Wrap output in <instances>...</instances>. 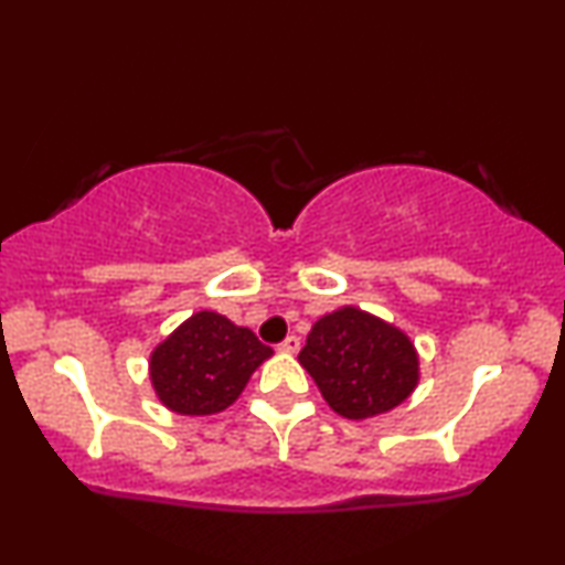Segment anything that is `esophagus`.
Listing matches in <instances>:
<instances>
[{
  "instance_id": "34e87169",
  "label": "esophagus",
  "mask_w": 565,
  "mask_h": 565,
  "mask_svg": "<svg viewBox=\"0 0 565 565\" xmlns=\"http://www.w3.org/2000/svg\"><path fill=\"white\" fill-rule=\"evenodd\" d=\"M277 350L280 352H288V354H296L300 350V339L296 334H288L282 339L280 344H277Z\"/></svg>"
}]
</instances>
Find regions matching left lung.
Returning a JSON list of instances; mask_svg holds the SVG:
<instances>
[{"instance_id":"left-lung-1","label":"left lung","mask_w":565,"mask_h":565,"mask_svg":"<svg viewBox=\"0 0 565 565\" xmlns=\"http://www.w3.org/2000/svg\"><path fill=\"white\" fill-rule=\"evenodd\" d=\"M298 360L347 419L391 412L419 381V358L404 331L350 306L313 323Z\"/></svg>"}]
</instances>
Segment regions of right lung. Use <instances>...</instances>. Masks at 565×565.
Returning <instances> with one entry per match:
<instances>
[{
  "mask_svg": "<svg viewBox=\"0 0 565 565\" xmlns=\"http://www.w3.org/2000/svg\"><path fill=\"white\" fill-rule=\"evenodd\" d=\"M269 354L252 329L200 311L153 350L151 383L161 404L177 414H218L242 396Z\"/></svg>",
  "mask_w": 565,
  "mask_h": 565,
  "instance_id": "right-lung-1",
  "label": "right lung"
}]
</instances>
